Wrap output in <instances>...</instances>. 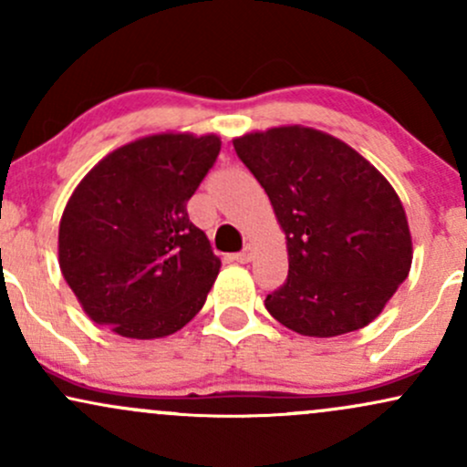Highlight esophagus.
Wrapping results in <instances>:
<instances>
[{
  "label": "esophagus",
  "mask_w": 467,
  "mask_h": 467,
  "mask_svg": "<svg viewBox=\"0 0 467 467\" xmlns=\"http://www.w3.org/2000/svg\"><path fill=\"white\" fill-rule=\"evenodd\" d=\"M233 259L237 261V264H250V261H252V248H250V245H245L244 250L237 252V254H233Z\"/></svg>",
  "instance_id": "esophagus-1"
}]
</instances>
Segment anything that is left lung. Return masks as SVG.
Wrapping results in <instances>:
<instances>
[{"label": "left lung", "mask_w": 467, "mask_h": 467, "mask_svg": "<svg viewBox=\"0 0 467 467\" xmlns=\"http://www.w3.org/2000/svg\"><path fill=\"white\" fill-rule=\"evenodd\" d=\"M233 144L287 239V278L267 294V312L314 337L371 323L412 261L393 186L349 144L307 127L248 133Z\"/></svg>", "instance_id": "8db88e82"}]
</instances>
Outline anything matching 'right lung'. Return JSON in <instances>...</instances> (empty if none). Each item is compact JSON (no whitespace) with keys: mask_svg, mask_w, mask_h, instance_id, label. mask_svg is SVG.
Returning a JSON list of instances; mask_svg holds the SVG:
<instances>
[{"mask_svg":"<svg viewBox=\"0 0 467 467\" xmlns=\"http://www.w3.org/2000/svg\"><path fill=\"white\" fill-rule=\"evenodd\" d=\"M219 149L217 136H149L116 149L77 186L58 228V264L94 323L151 340L200 312L222 261L186 202Z\"/></svg>","mask_w":467,"mask_h":467,"instance_id":"1","label":"right lung"}]
</instances>
